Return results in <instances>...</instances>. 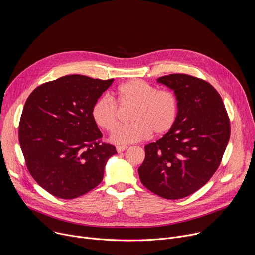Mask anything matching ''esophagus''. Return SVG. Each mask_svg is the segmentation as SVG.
<instances>
[{"label":"esophagus","instance_id":"34e87169","mask_svg":"<svg viewBox=\"0 0 255 255\" xmlns=\"http://www.w3.org/2000/svg\"><path fill=\"white\" fill-rule=\"evenodd\" d=\"M116 149H117L118 153H121V152H123V151H125L127 149V146H125V145H124V146H117Z\"/></svg>","mask_w":255,"mask_h":255}]
</instances>
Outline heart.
Masks as SVG:
<instances>
[{
  "label": "heart",
  "mask_w": 255,
  "mask_h": 255,
  "mask_svg": "<svg viewBox=\"0 0 255 255\" xmlns=\"http://www.w3.org/2000/svg\"><path fill=\"white\" fill-rule=\"evenodd\" d=\"M121 107H134L128 125L114 129L119 122V109L107 96L98 98L91 109L94 122L103 130L113 131L111 141L123 145L148 138L151 133L162 136L175 125L179 113L178 96L171 90L158 88L147 82L134 79L121 84L114 93Z\"/></svg>",
  "instance_id": "heart-1"
}]
</instances>
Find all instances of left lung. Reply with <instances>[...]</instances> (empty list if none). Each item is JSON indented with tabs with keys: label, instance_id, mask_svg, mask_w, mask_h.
I'll return each mask as SVG.
<instances>
[{
	"label": "left lung",
	"instance_id": "8db88e82",
	"mask_svg": "<svg viewBox=\"0 0 255 255\" xmlns=\"http://www.w3.org/2000/svg\"><path fill=\"white\" fill-rule=\"evenodd\" d=\"M179 99L174 127L145 146L138 168L141 183L157 196L177 200L206 185L219 167L230 138V121L221 96L208 82L185 74L157 80Z\"/></svg>",
	"mask_w": 255,
	"mask_h": 255
}]
</instances>
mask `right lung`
Segmentation results:
<instances>
[{"instance_id":"obj_1","label":"right lung","mask_w":255,"mask_h":255,"mask_svg":"<svg viewBox=\"0 0 255 255\" xmlns=\"http://www.w3.org/2000/svg\"><path fill=\"white\" fill-rule=\"evenodd\" d=\"M113 81L69 75L42 84L28 97L19 142L30 174L49 194L71 200L102 181L107 160L117 151L102 142L91 109Z\"/></svg>"}]
</instances>
